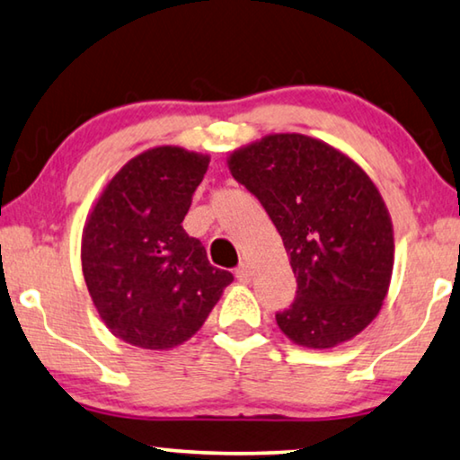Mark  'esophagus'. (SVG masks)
I'll list each match as a JSON object with an SVG mask.
<instances>
[{
  "label": "esophagus",
  "instance_id": "obj_1",
  "mask_svg": "<svg viewBox=\"0 0 460 460\" xmlns=\"http://www.w3.org/2000/svg\"><path fill=\"white\" fill-rule=\"evenodd\" d=\"M235 277H237V280L239 283H250L252 280V269H250V264H239V269L235 270Z\"/></svg>",
  "mask_w": 460,
  "mask_h": 460
}]
</instances>
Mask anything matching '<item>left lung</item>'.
Instances as JSON below:
<instances>
[{"mask_svg":"<svg viewBox=\"0 0 460 460\" xmlns=\"http://www.w3.org/2000/svg\"><path fill=\"white\" fill-rule=\"evenodd\" d=\"M283 237L297 279L277 324L293 342L331 349L378 316L394 262L378 188L349 156L304 134H272L229 156Z\"/></svg>","mask_w":460,"mask_h":460,"instance_id":"obj_1","label":"left lung"}]
</instances>
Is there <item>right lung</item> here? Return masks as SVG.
<instances>
[{
	"mask_svg": "<svg viewBox=\"0 0 460 460\" xmlns=\"http://www.w3.org/2000/svg\"><path fill=\"white\" fill-rule=\"evenodd\" d=\"M210 159L180 146L134 156L107 183L82 233V272L101 320L142 349L200 331L233 280L181 227Z\"/></svg>",
	"mask_w": 460,
	"mask_h": 460,
	"instance_id": "obj_1",
	"label": "right lung"
}]
</instances>
